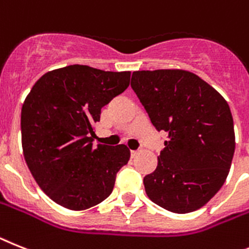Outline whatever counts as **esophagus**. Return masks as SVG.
I'll return each mask as SVG.
<instances>
[{"label": "esophagus", "instance_id": "esophagus-1", "mask_svg": "<svg viewBox=\"0 0 249 249\" xmlns=\"http://www.w3.org/2000/svg\"><path fill=\"white\" fill-rule=\"evenodd\" d=\"M131 153V157H135L138 153H139V150H130Z\"/></svg>", "mask_w": 249, "mask_h": 249}]
</instances>
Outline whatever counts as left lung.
Returning a JSON list of instances; mask_svg holds the SVG:
<instances>
[{
    "mask_svg": "<svg viewBox=\"0 0 249 249\" xmlns=\"http://www.w3.org/2000/svg\"><path fill=\"white\" fill-rule=\"evenodd\" d=\"M131 87L157 130L168 134L148 197L177 214L210 201L227 179L235 149L233 116L220 93L185 70L135 71Z\"/></svg>",
    "mask_w": 249,
    "mask_h": 249,
    "instance_id": "8db88e82",
    "label": "left lung"
}]
</instances>
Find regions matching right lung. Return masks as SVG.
I'll return each mask as SVG.
<instances>
[{"instance_id":"right-lung-1","label":"right lung","mask_w":249,"mask_h":249,"mask_svg":"<svg viewBox=\"0 0 249 249\" xmlns=\"http://www.w3.org/2000/svg\"><path fill=\"white\" fill-rule=\"evenodd\" d=\"M130 72L67 66L37 79L21 108L22 153L31 175L54 202L81 212L112 192L128 163L125 144L93 145L101 107L128 89Z\"/></svg>"}]
</instances>
